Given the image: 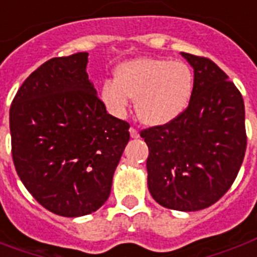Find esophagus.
Instances as JSON below:
<instances>
[{"instance_id":"1","label":"esophagus","mask_w":257,"mask_h":257,"mask_svg":"<svg viewBox=\"0 0 257 257\" xmlns=\"http://www.w3.org/2000/svg\"><path fill=\"white\" fill-rule=\"evenodd\" d=\"M129 134H131V138H134V139L139 138V131H138L136 128H134V126H131V129H129Z\"/></svg>"}]
</instances>
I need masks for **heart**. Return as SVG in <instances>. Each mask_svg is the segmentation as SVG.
Instances as JSON below:
<instances>
[{
    "mask_svg": "<svg viewBox=\"0 0 257 257\" xmlns=\"http://www.w3.org/2000/svg\"><path fill=\"white\" fill-rule=\"evenodd\" d=\"M194 90V74L183 62L140 58L118 66L115 81L101 85L107 110L123 117L136 99L138 117L147 125H164L187 108Z\"/></svg>",
    "mask_w": 257,
    "mask_h": 257,
    "instance_id": "obj_1",
    "label": "heart"
}]
</instances>
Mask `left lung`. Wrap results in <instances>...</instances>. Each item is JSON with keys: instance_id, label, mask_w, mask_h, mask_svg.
I'll return each mask as SVG.
<instances>
[{"instance_id": "left-lung-1", "label": "left lung", "mask_w": 257, "mask_h": 257, "mask_svg": "<svg viewBox=\"0 0 257 257\" xmlns=\"http://www.w3.org/2000/svg\"><path fill=\"white\" fill-rule=\"evenodd\" d=\"M194 68L189 106L178 118L143 129L149 147L147 186L165 208L193 212L231 187L246 150L241 92L210 59L182 52Z\"/></svg>"}]
</instances>
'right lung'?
Listing matches in <instances>:
<instances>
[{
	"label": "right lung",
	"instance_id": "right-lung-1",
	"mask_svg": "<svg viewBox=\"0 0 257 257\" xmlns=\"http://www.w3.org/2000/svg\"><path fill=\"white\" fill-rule=\"evenodd\" d=\"M86 63V52L45 62L9 110L20 180L45 209L66 217L89 215L106 202L129 140V123L106 111Z\"/></svg>",
	"mask_w": 257,
	"mask_h": 257
}]
</instances>
